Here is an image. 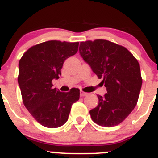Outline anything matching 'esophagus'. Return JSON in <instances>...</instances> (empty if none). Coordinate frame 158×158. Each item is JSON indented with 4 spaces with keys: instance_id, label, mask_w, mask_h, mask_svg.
<instances>
[{
    "instance_id": "1",
    "label": "esophagus",
    "mask_w": 158,
    "mask_h": 158,
    "mask_svg": "<svg viewBox=\"0 0 158 158\" xmlns=\"http://www.w3.org/2000/svg\"><path fill=\"white\" fill-rule=\"evenodd\" d=\"M80 95L81 97H84V96H87L88 95V93H86V92H80Z\"/></svg>"
}]
</instances>
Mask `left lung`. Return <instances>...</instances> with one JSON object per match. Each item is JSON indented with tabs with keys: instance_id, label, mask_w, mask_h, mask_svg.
Wrapping results in <instances>:
<instances>
[{
	"instance_id": "obj_1",
	"label": "left lung",
	"mask_w": 158,
	"mask_h": 158,
	"mask_svg": "<svg viewBox=\"0 0 158 158\" xmlns=\"http://www.w3.org/2000/svg\"><path fill=\"white\" fill-rule=\"evenodd\" d=\"M79 52L106 88L99 104L90 110L92 121L103 127L122 122L136 106L142 87L140 66L124 47L106 40L81 42Z\"/></svg>"
}]
</instances>
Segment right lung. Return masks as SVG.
<instances>
[{
    "label": "right lung",
    "instance_id": "1",
    "mask_svg": "<svg viewBox=\"0 0 158 158\" xmlns=\"http://www.w3.org/2000/svg\"><path fill=\"white\" fill-rule=\"evenodd\" d=\"M78 45V42L48 40L29 48L19 60L18 83L23 104L43 126H62L68 120L72 104L79 99L77 89L62 92L52 84L61 75L65 60L76 54Z\"/></svg>",
    "mask_w": 158,
    "mask_h": 158
}]
</instances>
